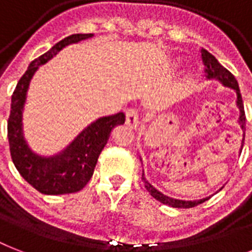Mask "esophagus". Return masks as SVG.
<instances>
[{"instance_id": "obj_1", "label": "esophagus", "mask_w": 252, "mask_h": 252, "mask_svg": "<svg viewBox=\"0 0 252 252\" xmlns=\"http://www.w3.org/2000/svg\"><path fill=\"white\" fill-rule=\"evenodd\" d=\"M126 124L130 126V128H137L138 126V115L137 111L130 108V110L126 111Z\"/></svg>"}]
</instances>
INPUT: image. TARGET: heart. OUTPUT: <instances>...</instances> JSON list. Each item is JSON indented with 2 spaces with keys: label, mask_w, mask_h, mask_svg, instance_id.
Returning <instances> with one entry per match:
<instances>
[{
  "label": "heart",
  "mask_w": 252,
  "mask_h": 252,
  "mask_svg": "<svg viewBox=\"0 0 252 252\" xmlns=\"http://www.w3.org/2000/svg\"><path fill=\"white\" fill-rule=\"evenodd\" d=\"M174 65H178V63H174Z\"/></svg>",
  "instance_id": "obj_1"
}]
</instances>
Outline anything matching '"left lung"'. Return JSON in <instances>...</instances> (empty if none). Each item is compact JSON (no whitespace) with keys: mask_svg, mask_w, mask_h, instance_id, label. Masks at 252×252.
Returning <instances> with one entry per match:
<instances>
[{"mask_svg":"<svg viewBox=\"0 0 252 252\" xmlns=\"http://www.w3.org/2000/svg\"><path fill=\"white\" fill-rule=\"evenodd\" d=\"M201 60H203L204 64V76L208 81H219L220 84L225 87H229V89H233L235 91V95H237V100H235V104H237V108L239 111V118H238V124L241 126V129L245 130V126H246V118H245V110H243V102L242 96H241V91H239L238 82L235 80V77L231 74L227 69H225L222 65L220 64L217 59H216L212 53H209L207 49L201 48ZM243 140H245V132H243V138H242V145H241V149L243 148ZM140 161L142 162V159L140 158ZM142 180L145 183V188L149 191V193L153 196L154 199L161 201L162 204H166L168 207L172 208H193L199 204H203L204 201L211 199V196H207V197H203V199L199 200H180V199H174V197H170V196L162 193L161 191H158L157 188L153 187L152 184L149 183V180L146 179L145 172L142 170ZM223 188V186L220 188L219 191H221ZM217 191V192H219ZM216 192V193H217Z\"/></svg>","mask_w":252,"mask_h":252,"instance_id":"left-lung-1","label":"left lung"}]
</instances>
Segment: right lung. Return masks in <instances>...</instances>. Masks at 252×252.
Masks as SVG:
<instances>
[{"label":"right lung","mask_w":252,"mask_h":252,"mask_svg":"<svg viewBox=\"0 0 252 252\" xmlns=\"http://www.w3.org/2000/svg\"><path fill=\"white\" fill-rule=\"evenodd\" d=\"M94 33H74L55 44L29 65L11 96V111L7 120L10 154L22 178L44 195H64L81 191L93 176L99 154L106 146L111 130L126 122L124 112L102 116L90 123L69 145L53 156H41L30 148L23 133V110L27 91L35 73L61 49L90 39Z\"/></svg>","instance_id":"1"}]
</instances>
